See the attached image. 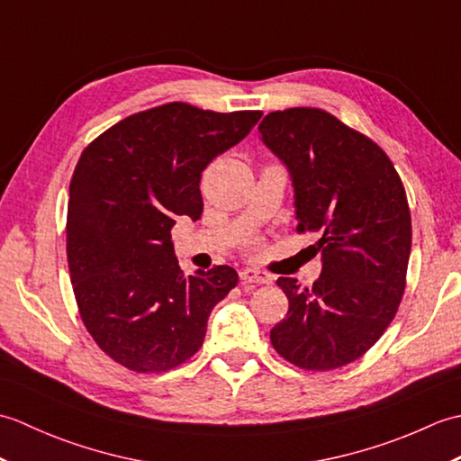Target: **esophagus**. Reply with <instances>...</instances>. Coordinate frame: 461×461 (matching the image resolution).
Segmentation results:
<instances>
[{"label":"esophagus","mask_w":461,"mask_h":461,"mask_svg":"<svg viewBox=\"0 0 461 461\" xmlns=\"http://www.w3.org/2000/svg\"><path fill=\"white\" fill-rule=\"evenodd\" d=\"M240 277L243 283H258V285H267V283L273 281L269 273L256 269V267H243L240 271Z\"/></svg>","instance_id":"obj_1"}]
</instances>
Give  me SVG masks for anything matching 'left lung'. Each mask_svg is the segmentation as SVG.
<instances>
[{"mask_svg": "<svg viewBox=\"0 0 461 461\" xmlns=\"http://www.w3.org/2000/svg\"><path fill=\"white\" fill-rule=\"evenodd\" d=\"M261 140L295 185L297 231H315L322 256L312 287L279 277L287 317L271 345L303 370H335L384 335L406 289L412 220L393 160L335 114L311 106L269 113Z\"/></svg>", "mask_w": 461, "mask_h": 461, "instance_id": "obj_1", "label": "left lung"}]
</instances>
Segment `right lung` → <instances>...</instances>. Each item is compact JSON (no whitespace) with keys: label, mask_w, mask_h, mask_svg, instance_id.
<instances>
[{"label":"right lung","mask_w":461,"mask_h":461,"mask_svg":"<svg viewBox=\"0 0 461 461\" xmlns=\"http://www.w3.org/2000/svg\"><path fill=\"white\" fill-rule=\"evenodd\" d=\"M261 111L166 103L86 146L67 205V259L79 315L106 357L166 372L200 350L212 309L238 285L230 266L184 276L170 230L200 220L202 172L246 139Z\"/></svg>","instance_id":"1"}]
</instances>
